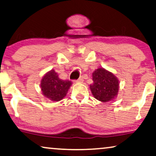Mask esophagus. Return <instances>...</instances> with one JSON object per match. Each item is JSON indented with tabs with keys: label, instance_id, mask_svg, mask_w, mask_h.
<instances>
[{
	"label": "esophagus",
	"instance_id": "obj_1",
	"mask_svg": "<svg viewBox=\"0 0 156 156\" xmlns=\"http://www.w3.org/2000/svg\"><path fill=\"white\" fill-rule=\"evenodd\" d=\"M76 81H77V82H80V83L83 82V76H80V77Z\"/></svg>",
	"mask_w": 156,
	"mask_h": 156
}]
</instances>
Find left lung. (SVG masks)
Segmentation results:
<instances>
[{
	"mask_svg": "<svg viewBox=\"0 0 156 156\" xmlns=\"http://www.w3.org/2000/svg\"><path fill=\"white\" fill-rule=\"evenodd\" d=\"M93 83L90 85L92 94L99 101L112 100L117 95L119 88L118 79L111 72L103 68L97 69L92 73Z\"/></svg>",
	"mask_w": 156,
	"mask_h": 156,
	"instance_id": "left-lung-1",
	"label": "left lung"
}]
</instances>
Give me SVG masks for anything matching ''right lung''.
<instances>
[{
    "instance_id": "obj_1",
    "label": "right lung",
    "mask_w": 156,
    "mask_h": 156,
    "mask_svg": "<svg viewBox=\"0 0 156 156\" xmlns=\"http://www.w3.org/2000/svg\"><path fill=\"white\" fill-rule=\"evenodd\" d=\"M71 84V81L62 80L57 73L52 70L42 79L41 86L43 94L47 98L52 101H58L66 96Z\"/></svg>"
}]
</instances>
